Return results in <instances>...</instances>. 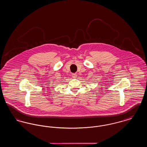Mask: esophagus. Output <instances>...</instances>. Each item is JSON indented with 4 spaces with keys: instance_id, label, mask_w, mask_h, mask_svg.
<instances>
[{
    "instance_id": "esophagus-1",
    "label": "esophagus",
    "mask_w": 147,
    "mask_h": 147,
    "mask_svg": "<svg viewBox=\"0 0 147 147\" xmlns=\"http://www.w3.org/2000/svg\"><path fill=\"white\" fill-rule=\"evenodd\" d=\"M77 75L76 74V73H73L72 74V77L73 78H76V77H77Z\"/></svg>"
}]
</instances>
